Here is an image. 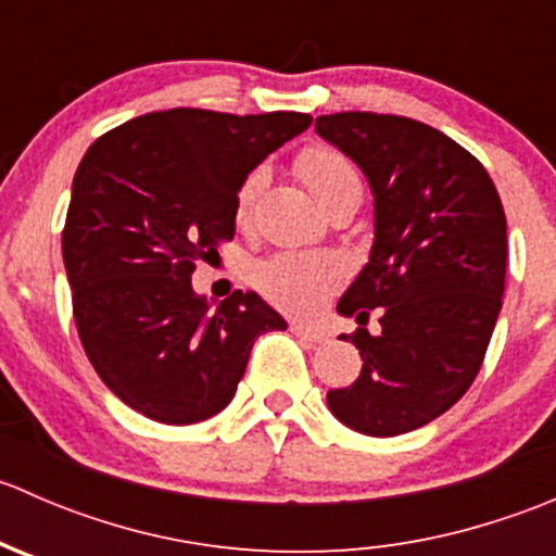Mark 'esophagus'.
Segmentation results:
<instances>
[{
  "mask_svg": "<svg viewBox=\"0 0 556 556\" xmlns=\"http://www.w3.org/2000/svg\"><path fill=\"white\" fill-rule=\"evenodd\" d=\"M290 330H293L295 336H301L304 341H309V344H325V341L330 339V333L325 328H319V325H306V323H290Z\"/></svg>",
  "mask_w": 556,
  "mask_h": 556,
  "instance_id": "obj_1",
  "label": "esophagus"
}]
</instances>
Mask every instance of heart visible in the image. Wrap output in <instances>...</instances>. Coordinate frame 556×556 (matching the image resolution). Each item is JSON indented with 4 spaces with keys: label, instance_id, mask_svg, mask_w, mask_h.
<instances>
[{
    "label": "heart",
    "instance_id": "heart-1",
    "mask_svg": "<svg viewBox=\"0 0 556 556\" xmlns=\"http://www.w3.org/2000/svg\"><path fill=\"white\" fill-rule=\"evenodd\" d=\"M295 172L325 210L344 195H363L361 172L344 153L328 144H309L301 150L295 159ZM263 185H266V172L255 169L247 174L237 193V220L250 217ZM344 274V263L330 252H323V255L282 252L255 268V285L279 309L314 314L339 290Z\"/></svg>",
    "mask_w": 556,
    "mask_h": 556
}]
</instances>
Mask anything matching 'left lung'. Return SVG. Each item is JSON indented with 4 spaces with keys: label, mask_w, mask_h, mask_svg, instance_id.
I'll return each mask as SVG.
<instances>
[{
    "label": "left lung",
    "mask_w": 556,
    "mask_h": 556,
    "mask_svg": "<svg viewBox=\"0 0 556 556\" xmlns=\"http://www.w3.org/2000/svg\"><path fill=\"white\" fill-rule=\"evenodd\" d=\"M317 134L350 155L374 193L371 257L339 301L361 328V377L328 408L366 435L433 422L484 363L506 288V212L484 166L439 128L401 115H319ZM383 330L368 334L370 309Z\"/></svg>",
    "instance_id": "1"
}]
</instances>
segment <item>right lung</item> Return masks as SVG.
<instances>
[{
	"label": "right lung",
	"mask_w": 556,
	"mask_h": 556,
	"mask_svg": "<svg viewBox=\"0 0 556 556\" xmlns=\"http://www.w3.org/2000/svg\"><path fill=\"white\" fill-rule=\"evenodd\" d=\"M309 123L174 106L83 155L61 233L72 312L91 366L134 412L210 419L231 403L257 336L288 328L257 293L233 290L212 312L190 277L233 239L247 174Z\"/></svg>",
	"instance_id": "right-lung-1"
}]
</instances>
